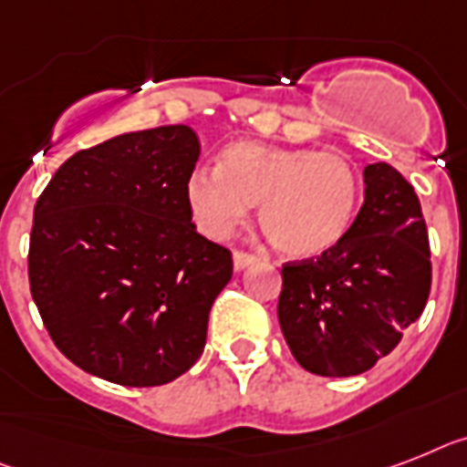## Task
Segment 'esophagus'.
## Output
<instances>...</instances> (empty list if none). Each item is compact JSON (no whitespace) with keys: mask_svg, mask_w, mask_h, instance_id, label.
Instances as JSON below:
<instances>
[{"mask_svg":"<svg viewBox=\"0 0 467 467\" xmlns=\"http://www.w3.org/2000/svg\"><path fill=\"white\" fill-rule=\"evenodd\" d=\"M257 257L253 255V253H245V250H234V265H236V269H243L248 267V265H253Z\"/></svg>","mask_w":467,"mask_h":467,"instance_id":"obj_1","label":"esophagus"}]
</instances>
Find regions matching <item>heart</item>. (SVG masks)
<instances>
[{
	"label": "heart",
	"mask_w": 467,
	"mask_h": 467,
	"mask_svg": "<svg viewBox=\"0 0 467 467\" xmlns=\"http://www.w3.org/2000/svg\"><path fill=\"white\" fill-rule=\"evenodd\" d=\"M186 198L200 229L229 236L257 205L267 241L286 257H317L331 250L356 222L363 173L341 150L279 148L234 142L217 169H198Z\"/></svg>",
	"instance_id": "obj_1"
}]
</instances>
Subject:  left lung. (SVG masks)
<instances>
[{"instance_id":"left-lung-1","label":"left lung","mask_w":467,"mask_h":467,"mask_svg":"<svg viewBox=\"0 0 467 467\" xmlns=\"http://www.w3.org/2000/svg\"><path fill=\"white\" fill-rule=\"evenodd\" d=\"M432 260L418 192L387 161L365 167V202L331 250L281 265L276 315L300 368L353 377L375 368L422 315Z\"/></svg>"}]
</instances>
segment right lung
Listing matches in <instances>:
<instances>
[{
  "label": "right lung",
  "mask_w": 467,
  "mask_h": 467,
  "mask_svg": "<svg viewBox=\"0 0 467 467\" xmlns=\"http://www.w3.org/2000/svg\"><path fill=\"white\" fill-rule=\"evenodd\" d=\"M188 126L123 133L68 157L33 210L28 281L54 346L121 387H160L195 365L234 272L200 236L186 183Z\"/></svg>",
  "instance_id": "obj_1"
}]
</instances>
